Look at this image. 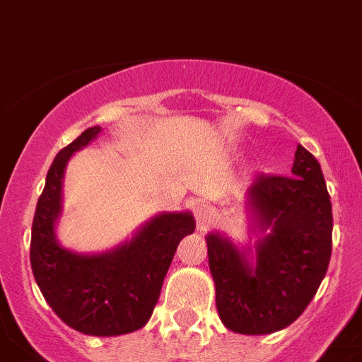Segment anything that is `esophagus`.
Here are the masks:
<instances>
[{
	"label": "esophagus",
	"mask_w": 362,
	"mask_h": 362,
	"mask_svg": "<svg viewBox=\"0 0 362 362\" xmlns=\"http://www.w3.org/2000/svg\"><path fill=\"white\" fill-rule=\"evenodd\" d=\"M195 217H197V224L202 228V226H206L209 221H211V217H214V211H211V209H209L206 204L199 202V204L195 206Z\"/></svg>",
	"instance_id": "1"
}]
</instances>
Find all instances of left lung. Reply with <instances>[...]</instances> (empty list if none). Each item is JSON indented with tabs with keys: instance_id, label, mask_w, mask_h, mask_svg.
<instances>
[{
	"instance_id": "8db88e82",
	"label": "left lung",
	"mask_w": 362,
	"mask_h": 362,
	"mask_svg": "<svg viewBox=\"0 0 362 362\" xmlns=\"http://www.w3.org/2000/svg\"><path fill=\"white\" fill-rule=\"evenodd\" d=\"M254 247L206 235L215 303L224 326L269 335L305 311L326 276L333 215L320 163L298 145L291 176H256L245 193Z\"/></svg>"
}]
</instances>
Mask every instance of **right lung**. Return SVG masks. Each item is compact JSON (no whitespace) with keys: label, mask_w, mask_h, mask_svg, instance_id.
Listing matches in <instances>:
<instances>
[{"label":"right lung","mask_w":362,"mask_h":362,"mask_svg":"<svg viewBox=\"0 0 362 362\" xmlns=\"http://www.w3.org/2000/svg\"><path fill=\"white\" fill-rule=\"evenodd\" d=\"M99 132L101 127L86 129L54 156L33 218L31 267L45 302L64 324L84 335L117 337L148 322L176 247L195 232V218L191 211H162L99 254L62 247L57 224L66 167Z\"/></svg>","instance_id":"obj_1"}]
</instances>
